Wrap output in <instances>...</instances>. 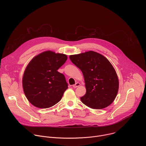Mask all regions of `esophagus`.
<instances>
[{"mask_svg": "<svg viewBox=\"0 0 146 146\" xmlns=\"http://www.w3.org/2000/svg\"><path fill=\"white\" fill-rule=\"evenodd\" d=\"M80 86V82H76V84H74V85L73 86V87L75 88H77V87H79Z\"/></svg>", "mask_w": 146, "mask_h": 146, "instance_id": "34e87169", "label": "esophagus"}]
</instances>
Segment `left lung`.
<instances>
[{"label": "left lung", "instance_id": "1", "mask_svg": "<svg viewBox=\"0 0 146 146\" xmlns=\"http://www.w3.org/2000/svg\"><path fill=\"white\" fill-rule=\"evenodd\" d=\"M69 58L84 76L86 94L80 98L81 102L94 109L110 105L117 95L119 81L109 60L93 51L72 55Z\"/></svg>", "mask_w": 146, "mask_h": 146}]
</instances>
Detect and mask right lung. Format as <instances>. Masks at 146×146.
I'll return each instance as SVG.
<instances>
[{"label":"right lung","mask_w":146,"mask_h":146,"mask_svg":"<svg viewBox=\"0 0 146 146\" xmlns=\"http://www.w3.org/2000/svg\"><path fill=\"white\" fill-rule=\"evenodd\" d=\"M67 59L65 54L46 51L29 62L24 73L23 87L32 105L46 109L60 100L68 85L64 75L57 70Z\"/></svg>","instance_id":"1"}]
</instances>
